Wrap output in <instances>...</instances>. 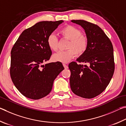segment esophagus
<instances>
[{
  "instance_id": "34e87169",
  "label": "esophagus",
  "mask_w": 126,
  "mask_h": 126,
  "mask_svg": "<svg viewBox=\"0 0 126 126\" xmlns=\"http://www.w3.org/2000/svg\"><path fill=\"white\" fill-rule=\"evenodd\" d=\"M63 67H64V68H65V69H68V67H68V66L66 65V64H65V63H63Z\"/></svg>"
}]
</instances>
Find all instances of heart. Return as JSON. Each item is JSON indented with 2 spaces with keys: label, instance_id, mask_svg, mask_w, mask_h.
Listing matches in <instances>:
<instances>
[{
  "label": "heart",
  "instance_id": "heart-1",
  "mask_svg": "<svg viewBox=\"0 0 126 126\" xmlns=\"http://www.w3.org/2000/svg\"><path fill=\"white\" fill-rule=\"evenodd\" d=\"M60 34L63 38L69 40L66 51H60L52 55V60L55 62L67 63L73 58L75 54L82 55L88 46L87 37L82 34L79 29L72 25H67L60 31ZM47 44L51 50L56 51L58 48V39L54 34L48 35Z\"/></svg>",
  "mask_w": 126,
  "mask_h": 126
}]
</instances>
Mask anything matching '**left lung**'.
<instances>
[{
	"label": "left lung",
	"mask_w": 126,
	"mask_h": 126,
	"mask_svg": "<svg viewBox=\"0 0 126 126\" xmlns=\"http://www.w3.org/2000/svg\"><path fill=\"white\" fill-rule=\"evenodd\" d=\"M71 22L81 25L88 39L87 50L77 59L69 63L72 91L80 97L92 98L104 91L111 81L114 71L113 48L104 32L96 24L83 20Z\"/></svg>",
	"instance_id": "left-lung-1"
}]
</instances>
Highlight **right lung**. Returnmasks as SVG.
I'll return each instance as SVG.
<instances>
[{"mask_svg":"<svg viewBox=\"0 0 126 126\" xmlns=\"http://www.w3.org/2000/svg\"><path fill=\"white\" fill-rule=\"evenodd\" d=\"M63 20L43 21L23 31L11 51L10 74L13 83L26 97L39 100L50 93L53 83L64 69L60 62L43 63L52 52L48 35Z\"/></svg>","mask_w":126,"mask_h":126,"instance_id":"obj_1","label":"right lung"}]
</instances>
